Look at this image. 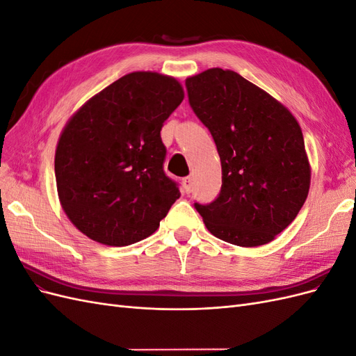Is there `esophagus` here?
<instances>
[{
    "instance_id": "1",
    "label": "esophagus",
    "mask_w": 356,
    "mask_h": 356,
    "mask_svg": "<svg viewBox=\"0 0 356 356\" xmlns=\"http://www.w3.org/2000/svg\"><path fill=\"white\" fill-rule=\"evenodd\" d=\"M182 188H184V193H187V195H190L191 188H193V179H191L190 177L182 179Z\"/></svg>"
}]
</instances>
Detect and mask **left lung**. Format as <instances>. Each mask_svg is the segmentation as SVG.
<instances>
[{
    "instance_id": "obj_1",
    "label": "left lung",
    "mask_w": 356,
    "mask_h": 356,
    "mask_svg": "<svg viewBox=\"0 0 356 356\" xmlns=\"http://www.w3.org/2000/svg\"><path fill=\"white\" fill-rule=\"evenodd\" d=\"M186 86L221 160L218 197L195 204L204 225L215 238L243 248L272 242L296 220L310 188L297 118L232 70L209 68L187 77Z\"/></svg>"
}]
</instances>
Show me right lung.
<instances>
[{"label":"right lung","instance_id":"obj_1","mask_svg":"<svg viewBox=\"0 0 356 356\" xmlns=\"http://www.w3.org/2000/svg\"><path fill=\"white\" fill-rule=\"evenodd\" d=\"M184 99L170 75L135 71L96 93L62 129L60 207L89 239L126 246L152 236L181 193L163 172L160 131Z\"/></svg>","mask_w":356,"mask_h":356}]
</instances>
